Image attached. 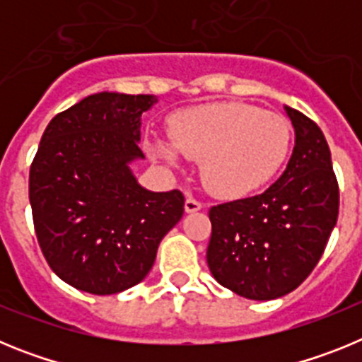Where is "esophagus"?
Instances as JSON below:
<instances>
[{"instance_id":"obj_1","label":"esophagus","mask_w":362,"mask_h":362,"mask_svg":"<svg viewBox=\"0 0 362 362\" xmlns=\"http://www.w3.org/2000/svg\"><path fill=\"white\" fill-rule=\"evenodd\" d=\"M203 209V203H201L199 199H196V197L188 196L187 201H185V210H187L188 214L192 212H197V210Z\"/></svg>"}]
</instances>
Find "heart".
Returning a JSON list of instances; mask_svg holds the SVG:
<instances>
[{
  "label": "heart",
  "instance_id": "1",
  "mask_svg": "<svg viewBox=\"0 0 362 362\" xmlns=\"http://www.w3.org/2000/svg\"><path fill=\"white\" fill-rule=\"evenodd\" d=\"M170 139H156L152 152L170 166L201 161L204 187L219 197H241L264 187L286 161L292 129L277 112L223 101L175 112Z\"/></svg>",
  "mask_w": 362,
  "mask_h": 362
}]
</instances>
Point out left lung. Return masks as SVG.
Returning a JSON list of instances; mask_svg holds the SVG:
<instances>
[{"mask_svg":"<svg viewBox=\"0 0 362 362\" xmlns=\"http://www.w3.org/2000/svg\"><path fill=\"white\" fill-rule=\"evenodd\" d=\"M286 108L296 146L286 170L254 197L212 206L206 263L225 288L254 300L296 290L319 263L339 216V185L325 134Z\"/></svg>","mask_w":362,"mask_h":362,"instance_id":"1","label":"left lung"}]
</instances>
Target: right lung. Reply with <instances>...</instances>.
Wrapping results in <instances>:
<instances>
[{"mask_svg": "<svg viewBox=\"0 0 362 362\" xmlns=\"http://www.w3.org/2000/svg\"><path fill=\"white\" fill-rule=\"evenodd\" d=\"M152 95L101 92L59 112L45 129L28 175L34 230L59 279L95 296L141 283L158 246L183 217L179 190L139 187L129 163Z\"/></svg>", "mask_w": 362, "mask_h": 362, "instance_id": "obj_1", "label": "right lung"}]
</instances>
